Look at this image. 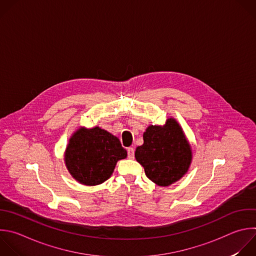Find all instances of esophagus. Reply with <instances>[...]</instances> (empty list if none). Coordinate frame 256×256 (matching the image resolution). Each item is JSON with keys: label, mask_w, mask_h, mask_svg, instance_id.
<instances>
[{"label": "esophagus", "mask_w": 256, "mask_h": 256, "mask_svg": "<svg viewBox=\"0 0 256 256\" xmlns=\"http://www.w3.org/2000/svg\"><path fill=\"white\" fill-rule=\"evenodd\" d=\"M128 158H134V148H128Z\"/></svg>", "instance_id": "34e87169"}]
</instances>
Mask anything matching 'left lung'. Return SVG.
Segmentation results:
<instances>
[{"mask_svg":"<svg viewBox=\"0 0 256 256\" xmlns=\"http://www.w3.org/2000/svg\"><path fill=\"white\" fill-rule=\"evenodd\" d=\"M134 156L150 181L166 187L188 172L192 148L181 126L171 118L164 126H148L144 144L136 148Z\"/></svg>","mask_w":256,"mask_h":256,"instance_id":"8db88e82","label":"left lung"}]
</instances>
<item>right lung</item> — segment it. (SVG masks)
<instances>
[{"mask_svg": "<svg viewBox=\"0 0 256 256\" xmlns=\"http://www.w3.org/2000/svg\"><path fill=\"white\" fill-rule=\"evenodd\" d=\"M126 156L120 140L110 132L98 126L79 128L69 140L64 160L77 182L96 186L110 179L118 160Z\"/></svg>", "mask_w": 256, "mask_h": 256, "instance_id": "1", "label": "right lung"}]
</instances>
